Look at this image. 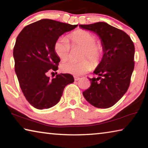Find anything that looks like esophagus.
Here are the masks:
<instances>
[{
	"label": "esophagus",
	"instance_id": "1",
	"mask_svg": "<svg viewBox=\"0 0 148 148\" xmlns=\"http://www.w3.org/2000/svg\"><path fill=\"white\" fill-rule=\"evenodd\" d=\"M79 79H80V77H77V76H74V80H75V81H78Z\"/></svg>",
	"mask_w": 148,
	"mask_h": 148
}]
</instances>
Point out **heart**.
<instances>
[{
    "label": "heart",
    "mask_w": 148,
    "mask_h": 148,
    "mask_svg": "<svg viewBox=\"0 0 148 148\" xmlns=\"http://www.w3.org/2000/svg\"><path fill=\"white\" fill-rule=\"evenodd\" d=\"M67 39L59 37L53 45L54 51L61 60L68 58L71 47H82L80 61H66L61 65V71L65 73L82 75L91 71L92 66L97 67L101 63L103 57V47L97 43V38L93 34L86 30L79 29L67 35ZM86 58L91 61V64Z\"/></svg>",
    "instance_id": "1"
}]
</instances>
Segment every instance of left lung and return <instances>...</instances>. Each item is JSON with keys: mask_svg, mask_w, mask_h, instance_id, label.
I'll return each mask as SVG.
<instances>
[{"mask_svg": "<svg viewBox=\"0 0 148 148\" xmlns=\"http://www.w3.org/2000/svg\"><path fill=\"white\" fill-rule=\"evenodd\" d=\"M101 39L103 57L89 78L91 86L83 92L86 101L99 108H108L116 103L127 92L134 68V45L122 30L104 22L79 25Z\"/></svg>", "mask_w": 148, "mask_h": 148, "instance_id": "left-lung-1", "label": "left lung"}]
</instances>
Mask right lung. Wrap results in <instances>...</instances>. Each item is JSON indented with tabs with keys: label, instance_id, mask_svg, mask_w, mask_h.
Masks as SVG:
<instances>
[{
	"label": "right lung",
	"instance_id": "1",
	"mask_svg": "<svg viewBox=\"0 0 148 148\" xmlns=\"http://www.w3.org/2000/svg\"><path fill=\"white\" fill-rule=\"evenodd\" d=\"M77 25L44 19L25 27L14 47L15 72L27 101L35 108L47 109L59 102L72 75L60 74L50 79L49 71L58 70L60 59L54 51L56 40Z\"/></svg>",
	"mask_w": 148,
	"mask_h": 148
}]
</instances>
